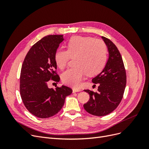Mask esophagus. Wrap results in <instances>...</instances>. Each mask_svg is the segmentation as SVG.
<instances>
[{"instance_id": "1", "label": "esophagus", "mask_w": 149, "mask_h": 149, "mask_svg": "<svg viewBox=\"0 0 149 149\" xmlns=\"http://www.w3.org/2000/svg\"><path fill=\"white\" fill-rule=\"evenodd\" d=\"M81 91V89H78V88H73V93H76V92H79Z\"/></svg>"}]
</instances>
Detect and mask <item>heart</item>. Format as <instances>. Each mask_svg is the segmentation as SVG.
<instances>
[{"instance_id": "b5f03b06", "label": "heart", "mask_w": 149, "mask_h": 149, "mask_svg": "<svg viewBox=\"0 0 149 149\" xmlns=\"http://www.w3.org/2000/svg\"><path fill=\"white\" fill-rule=\"evenodd\" d=\"M66 51L58 49L55 53L56 66L63 70L70 58L74 66L61 75L64 84L78 88L84 76H94L100 73L107 62V47L100 39L87 36H73L66 42Z\"/></svg>"}]
</instances>
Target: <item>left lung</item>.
<instances>
[{"instance_id": "left-lung-1", "label": "left lung", "mask_w": 149, "mask_h": 149, "mask_svg": "<svg viewBox=\"0 0 149 149\" xmlns=\"http://www.w3.org/2000/svg\"><path fill=\"white\" fill-rule=\"evenodd\" d=\"M109 51V56L101 73L92 79L99 83L97 92L84 89L89 94V100L83 107L88 113L104 116L110 114L119 106L126 86V72L118 48L109 38L102 37Z\"/></svg>"}]
</instances>
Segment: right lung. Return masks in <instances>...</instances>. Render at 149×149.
Returning <instances> with one entry per match:
<instances>
[{"label": "right lung", "instance_id": "obj_1", "mask_svg": "<svg viewBox=\"0 0 149 149\" xmlns=\"http://www.w3.org/2000/svg\"><path fill=\"white\" fill-rule=\"evenodd\" d=\"M63 40V35L42 38L29 49L22 66V100L30 113L39 118L56 114L63 106L65 97L73 92L70 88L63 85L54 89L48 88L47 84L49 80L60 81L54 56Z\"/></svg>", "mask_w": 149, "mask_h": 149}]
</instances>
